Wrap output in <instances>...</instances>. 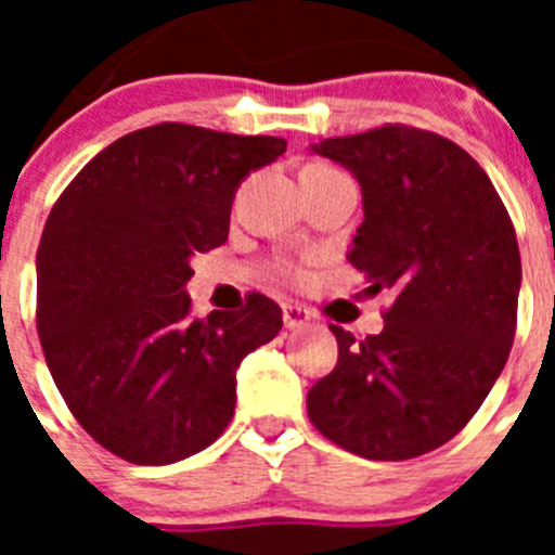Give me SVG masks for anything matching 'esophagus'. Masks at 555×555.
Wrapping results in <instances>:
<instances>
[{
    "label": "esophagus",
    "mask_w": 555,
    "mask_h": 555,
    "mask_svg": "<svg viewBox=\"0 0 555 555\" xmlns=\"http://www.w3.org/2000/svg\"><path fill=\"white\" fill-rule=\"evenodd\" d=\"M308 322H311V311H308V308L292 306V302H286V306H283V325H286L288 331L306 327Z\"/></svg>",
    "instance_id": "obj_1"
}]
</instances>
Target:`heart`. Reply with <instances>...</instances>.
<instances>
[{
    "label": "heart",
    "instance_id": "heart-1",
    "mask_svg": "<svg viewBox=\"0 0 555 555\" xmlns=\"http://www.w3.org/2000/svg\"><path fill=\"white\" fill-rule=\"evenodd\" d=\"M311 166H322V164H311ZM278 272H281L283 278H288V281H302V278H306V267L292 261H283L281 267H278Z\"/></svg>",
    "mask_w": 555,
    "mask_h": 555
}]
</instances>
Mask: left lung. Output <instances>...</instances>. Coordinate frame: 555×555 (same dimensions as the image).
I'll list each match as a JSON object with an SVG mask.
<instances>
[{
	"label": "left lung",
	"instance_id": "8db88e82",
	"mask_svg": "<svg viewBox=\"0 0 555 555\" xmlns=\"http://www.w3.org/2000/svg\"><path fill=\"white\" fill-rule=\"evenodd\" d=\"M313 152L361 183L350 263L395 302L375 336L331 325L338 361L308 416L356 455L416 459L473 420L506 366L522 278L512 217L478 160L430 130L384 125Z\"/></svg>",
	"mask_w": 555,
	"mask_h": 555
}]
</instances>
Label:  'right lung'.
<instances>
[{
    "label": "right lung",
    "instance_id": "obj_1",
    "mask_svg": "<svg viewBox=\"0 0 555 555\" xmlns=\"http://www.w3.org/2000/svg\"><path fill=\"white\" fill-rule=\"evenodd\" d=\"M286 141L160 121L88 160L52 205L38 247V338L57 391L113 455L160 467L217 442L235 370L283 327L278 302L197 320L191 258L228 242L249 171Z\"/></svg>",
    "mask_w": 555,
    "mask_h": 555
}]
</instances>
